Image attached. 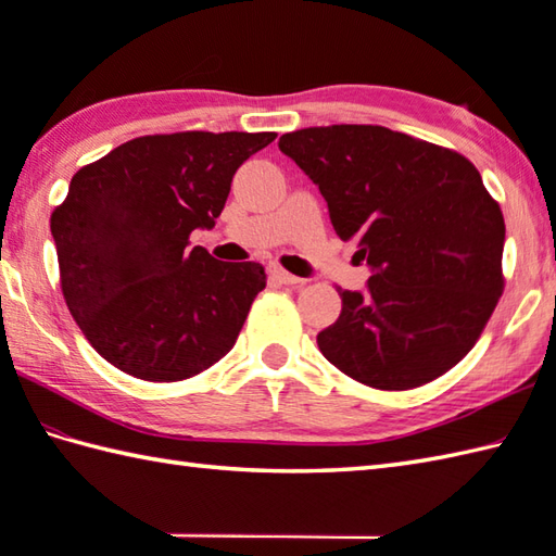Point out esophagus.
<instances>
[{
  "mask_svg": "<svg viewBox=\"0 0 556 556\" xmlns=\"http://www.w3.org/2000/svg\"><path fill=\"white\" fill-rule=\"evenodd\" d=\"M267 271H269V277L275 279V281H279V285H301L303 279H299V277H293V275H289L287 269H281L279 265H269L267 267Z\"/></svg>",
  "mask_w": 556,
  "mask_h": 556,
  "instance_id": "34e87169",
  "label": "esophagus"
}]
</instances>
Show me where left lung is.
<instances>
[{
  "label": "left lung",
  "mask_w": 556,
  "mask_h": 556,
  "mask_svg": "<svg viewBox=\"0 0 556 556\" xmlns=\"http://www.w3.org/2000/svg\"><path fill=\"white\" fill-rule=\"evenodd\" d=\"M279 150L320 188L341 241L370 267L317 334L323 356L375 389H413L466 356L497 305L504 217L464 155L384 126L301 128Z\"/></svg>",
  "instance_id": "8db88e82"
}]
</instances>
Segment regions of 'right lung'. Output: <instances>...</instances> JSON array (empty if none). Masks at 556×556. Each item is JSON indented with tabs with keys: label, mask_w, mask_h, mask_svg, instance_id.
Listing matches in <instances>:
<instances>
[{
	"label": "right lung",
	"mask_w": 556,
	"mask_h": 556,
	"mask_svg": "<svg viewBox=\"0 0 556 556\" xmlns=\"http://www.w3.org/2000/svg\"><path fill=\"white\" fill-rule=\"evenodd\" d=\"M275 138L143 136L74 174L50 224L62 291L114 368L179 382L231 351L265 269L222 263L188 236L215 227L236 169Z\"/></svg>",
	"instance_id": "add662e5"
}]
</instances>
